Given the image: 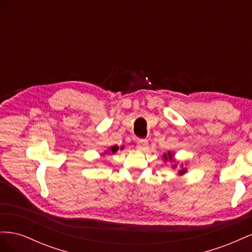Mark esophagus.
I'll return each mask as SVG.
<instances>
[{
  "label": "esophagus",
  "instance_id": "34e87169",
  "mask_svg": "<svg viewBox=\"0 0 252 252\" xmlns=\"http://www.w3.org/2000/svg\"><path fill=\"white\" fill-rule=\"evenodd\" d=\"M147 146H148V140L146 139H140L138 140V142H136V148L139 150H142V151L146 150Z\"/></svg>",
  "mask_w": 252,
  "mask_h": 252
}]
</instances>
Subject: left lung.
Returning <instances> with one entry per match:
<instances>
[{"label":"left lung","mask_w":252,"mask_h":252,"mask_svg":"<svg viewBox=\"0 0 252 252\" xmlns=\"http://www.w3.org/2000/svg\"><path fill=\"white\" fill-rule=\"evenodd\" d=\"M169 158L170 161H172V156H171L170 152H168V156H167V155H164V158H165V159H167V158ZM185 172H186V169H182V170L180 171V173H181V174L185 173Z\"/></svg>","instance_id":"obj_1"}]
</instances>
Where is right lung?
<instances>
[{"mask_svg": "<svg viewBox=\"0 0 252 252\" xmlns=\"http://www.w3.org/2000/svg\"><path fill=\"white\" fill-rule=\"evenodd\" d=\"M118 149H119V147H118V146H112L111 148H109V151H110V152H112V154H114V152H117V151H118Z\"/></svg>", "mask_w": 252, "mask_h": 252, "instance_id": "obj_1", "label": "right lung"}]
</instances>
